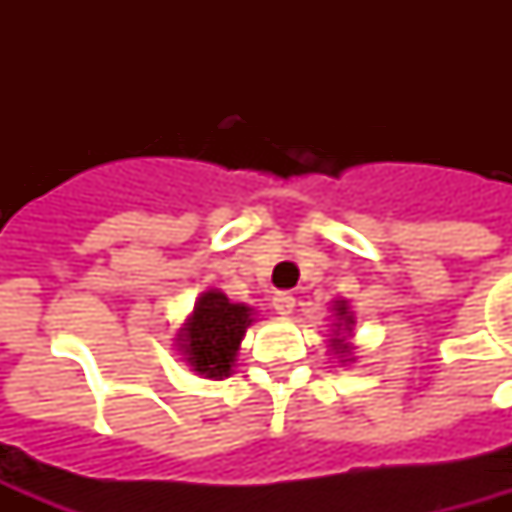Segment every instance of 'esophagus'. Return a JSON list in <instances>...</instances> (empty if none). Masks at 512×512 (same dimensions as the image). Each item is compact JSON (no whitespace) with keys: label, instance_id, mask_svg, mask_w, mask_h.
Returning a JSON list of instances; mask_svg holds the SVG:
<instances>
[{"label":"esophagus","instance_id":"1","mask_svg":"<svg viewBox=\"0 0 512 512\" xmlns=\"http://www.w3.org/2000/svg\"><path fill=\"white\" fill-rule=\"evenodd\" d=\"M273 308L281 316H289V313L295 311V297H292V292H276L273 295Z\"/></svg>","mask_w":512,"mask_h":512}]
</instances>
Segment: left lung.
Returning <instances> with one entry per match:
<instances>
[{
	"instance_id": "left-lung-1",
	"label": "left lung",
	"mask_w": 512,
	"mask_h": 512,
	"mask_svg": "<svg viewBox=\"0 0 512 512\" xmlns=\"http://www.w3.org/2000/svg\"><path fill=\"white\" fill-rule=\"evenodd\" d=\"M332 316H335V324H332V337H329V350L332 356L340 361L342 366L353 364L356 356H353V327H356V313L350 311V303L345 297H337L332 300Z\"/></svg>"
}]
</instances>
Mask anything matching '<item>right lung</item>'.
Masks as SVG:
<instances>
[{"mask_svg": "<svg viewBox=\"0 0 512 512\" xmlns=\"http://www.w3.org/2000/svg\"><path fill=\"white\" fill-rule=\"evenodd\" d=\"M255 321V308L231 303L220 289H207L196 297L193 311L177 329L175 348L191 372L209 380L231 377L241 340Z\"/></svg>", "mask_w": 512, "mask_h": 512, "instance_id": "add662e5", "label": "right lung"}]
</instances>
